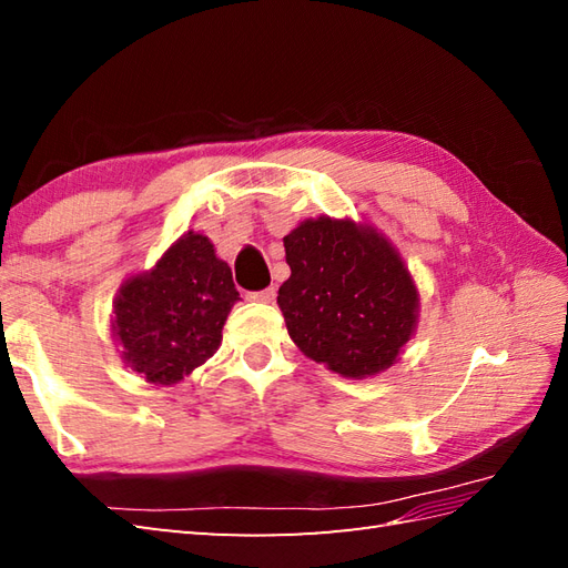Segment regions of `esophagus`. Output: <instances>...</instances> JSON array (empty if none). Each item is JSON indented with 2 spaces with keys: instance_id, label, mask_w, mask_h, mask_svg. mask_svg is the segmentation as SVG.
Listing matches in <instances>:
<instances>
[{
  "instance_id": "obj_1",
  "label": "esophagus",
  "mask_w": 568,
  "mask_h": 568,
  "mask_svg": "<svg viewBox=\"0 0 568 568\" xmlns=\"http://www.w3.org/2000/svg\"><path fill=\"white\" fill-rule=\"evenodd\" d=\"M248 300H256V303H273L275 300V287H265V291H256V293H248Z\"/></svg>"
}]
</instances>
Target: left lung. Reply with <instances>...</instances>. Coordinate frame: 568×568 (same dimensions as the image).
Here are the masks:
<instances>
[{
	"instance_id": "8db88e82",
	"label": "left lung",
	"mask_w": 568,
	"mask_h": 568,
	"mask_svg": "<svg viewBox=\"0 0 568 568\" xmlns=\"http://www.w3.org/2000/svg\"><path fill=\"white\" fill-rule=\"evenodd\" d=\"M291 277L277 291L291 339L346 378L395 364L417 322V291L397 251L373 229L329 216L283 239Z\"/></svg>"
}]
</instances>
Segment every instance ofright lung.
I'll list each match as a JSON object with an SVG mask.
<instances>
[{
	"instance_id": "add662e5",
	"label": "right lung",
	"mask_w": 568,
	"mask_h": 568,
	"mask_svg": "<svg viewBox=\"0 0 568 568\" xmlns=\"http://www.w3.org/2000/svg\"><path fill=\"white\" fill-rule=\"evenodd\" d=\"M236 300L232 268L214 256L207 236L187 232L116 297L114 334L124 361L155 385L178 383L220 348Z\"/></svg>"
}]
</instances>
